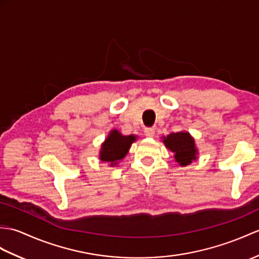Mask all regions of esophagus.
<instances>
[{
  "label": "esophagus",
  "instance_id": "1",
  "mask_svg": "<svg viewBox=\"0 0 259 259\" xmlns=\"http://www.w3.org/2000/svg\"><path fill=\"white\" fill-rule=\"evenodd\" d=\"M154 134H155V130H154V128H146L144 129V135H146L147 137H153L154 136Z\"/></svg>",
  "mask_w": 259,
  "mask_h": 259
}]
</instances>
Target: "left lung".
Here are the masks:
<instances>
[{
    "label": "left lung",
    "mask_w": 259,
    "mask_h": 259,
    "mask_svg": "<svg viewBox=\"0 0 259 259\" xmlns=\"http://www.w3.org/2000/svg\"><path fill=\"white\" fill-rule=\"evenodd\" d=\"M166 148L174 152V157L178 163L182 166L190 164L192 160L196 159V149L194 140L188 132H177L164 138Z\"/></svg>",
    "instance_id": "left-lung-1"
}]
</instances>
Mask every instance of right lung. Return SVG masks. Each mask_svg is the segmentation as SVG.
I'll list each match as a JSON object with an SVG mask.
<instances>
[{
	"instance_id": "add662e5",
	"label": "right lung",
	"mask_w": 259,
	"mask_h": 259,
	"mask_svg": "<svg viewBox=\"0 0 259 259\" xmlns=\"http://www.w3.org/2000/svg\"><path fill=\"white\" fill-rule=\"evenodd\" d=\"M136 140L135 136H122L117 130H112L100 151V160L110 162L111 165L118 163L128 153L129 148Z\"/></svg>"
}]
</instances>
